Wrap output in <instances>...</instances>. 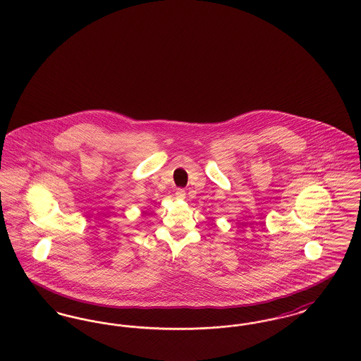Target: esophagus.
Wrapping results in <instances>:
<instances>
[{
	"instance_id": "34e87169",
	"label": "esophagus",
	"mask_w": 361,
	"mask_h": 361,
	"mask_svg": "<svg viewBox=\"0 0 361 361\" xmlns=\"http://www.w3.org/2000/svg\"><path fill=\"white\" fill-rule=\"evenodd\" d=\"M176 197L177 199H185V190L184 189H177L176 190Z\"/></svg>"
}]
</instances>
